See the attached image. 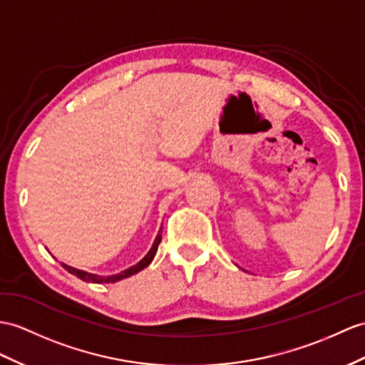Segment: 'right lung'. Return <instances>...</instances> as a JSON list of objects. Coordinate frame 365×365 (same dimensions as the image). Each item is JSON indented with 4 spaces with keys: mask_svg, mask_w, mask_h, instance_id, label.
I'll list each match as a JSON object with an SVG mask.
<instances>
[{
    "mask_svg": "<svg viewBox=\"0 0 365 365\" xmlns=\"http://www.w3.org/2000/svg\"><path fill=\"white\" fill-rule=\"evenodd\" d=\"M161 238H163V230H159V234H158V237H156V240H155L152 250L148 251V254L144 257V259H142L138 264L131 266V268H128V269H125V271H122L120 274L108 275V277H102V275H96V274H90V272L80 271V269H76V268H71V266H68V264H65V263H61V266H63V268H65L68 272L74 274L76 277H78L80 280H83V282H90V283H114V282H119V280H122V279H127V277H130V275L138 274L139 271L147 268V266H148L150 263H152V260H153V257H155V254H156V251H158V246H159V243H161Z\"/></svg>",
    "mask_w": 365,
    "mask_h": 365,
    "instance_id": "right-lung-1",
    "label": "right lung"
}]
</instances>
